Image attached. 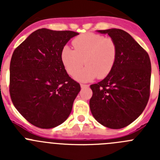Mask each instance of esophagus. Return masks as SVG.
I'll use <instances>...</instances> for the list:
<instances>
[{
  "label": "esophagus",
  "instance_id": "1",
  "mask_svg": "<svg viewBox=\"0 0 160 160\" xmlns=\"http://www.w3.org/2000/svg\"><path fill=\"white\" fill-rule=\"evenodd\" d=\"M80 86H81L82 88H83V87H89L88 85H86V84H80Z\"/></svg>",
  "mask_w": 160,
  "mask_h": 160
}]
</instances>
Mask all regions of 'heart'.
I'll list each match as a JSON object with an SVG mask.
<instances>
[{"label":"heart","instance_id":"b5f03b06","mask_svg":"<svg viewBox=\"0 0 160 160\" xmlns=\"http://www.w3.org/2000/svg\"><path fill=\"white\" fill-rule=\"evenodd\" d=\"M73 49L63 47L61 60L70 75H73L84 63L87 66L78 72L74 78L78 81L87 82L98 77L104 78L114 68L117 58L116 42L110 37L88 32L73 40Z\"/></svg>","mask_w":160,"mask_h":160}]
</instances>
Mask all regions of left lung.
<instances>
[{"label":"left lung","instance_id":"1","mask_svg":"<svg viewBox=\"0 0 160 160\" xmlns=\"http://www.w3.org/2000/svg\"><path fill=\"white\" fill-rule=\"evenodd\" d=\"M116 42L113 70L105 78L90 85V108L94 118L111 129L123 128L142 113L150 97L152 66L148 53L124 30H98Z\"/></svg>","mask_w":160,"mask_h":160}]
</instances>
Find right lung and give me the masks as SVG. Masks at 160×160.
Listing matches in <instances>:
<instances>
[{
  "mask_svg": "<svg viewBox=\"0 0 160 160\" xmlns=\"http://www.w3.org/2000/svg\"><path fill=\"white\" fill-rule=\"evenodd\" d=\"M78 32L39 29L15 49L10 62L9 94L14 107L35 127L64 122L81 90L68 75L61 53Z\"/></svg>",
  "mask_w": 160,
  "mask_h": 160,
  "instance_id": "add662e5",
  "label": "right lung"
}]
</instances>
